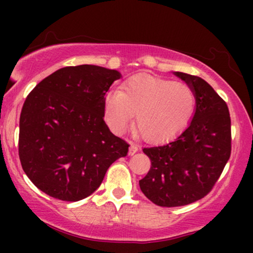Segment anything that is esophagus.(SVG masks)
<instances>
[{"instance_id": "34e87169", "label": "esophagus", "mask_w": 253, "mask_h": 253, "mask_svg": "<svg viewBox=\"0 0 253 253\" xmlns=\"http://www.w3.org/2000/svg\"><path fill=\"white\" fill-rule=\"evenodd\" d=\"M136 152H138V146H136L135 144H130L129 145V149H128V155L129 156H133Z\"/></svg>"}]
</instances>
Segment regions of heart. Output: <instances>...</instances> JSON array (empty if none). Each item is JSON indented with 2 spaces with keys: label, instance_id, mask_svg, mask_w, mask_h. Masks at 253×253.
<instances>
[{
  "label": "heart",
  "instance_id": "heart-1",
  "mask_svg": "<svg viewBox=\"0 0 253 253\" xmlns=\"http://www.w3.org/2000/svg\"><path fill=\"white\" fill-rule=\"evenodd\" d=\"M196 107V95L188 84L141 75L126 81L120 90H109L103 97L106 124L115 134H123L132 123L146 141H163L179 132Z\"/></svg>",
  "mask_w": 253,
  "mask_h": 253
}]
</instances>
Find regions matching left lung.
<instances>
[{"label": "left lung", "instance_id": "8db88e82", "mask_svg": "<svg viewBox=\"0 0 253 253\" xmlns=\"http://www.w3.org/2000/svg\"><path fill=\"white\" fill-rule=\"evenodd\" d=\"M194 90L193 120L181 134L146 147L151 169L139 181L144 195L162 207H178L211 190L231 156V118L227 104L201 77L173 72Z\"/></svg>", "mask_w": 253, "mask_h": 253}]
</instances>
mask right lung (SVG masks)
<instances>
[{
  "label": "right lung",
  "mask_w": 253,
  "mask_h": 253,
  "mask_svg": "<svg viewBox=\"0 0 253 253\" xmlns=\"http://www.w3.org/2000/svg\"><path fill=\"white\" fill-rule=\"evenodd\" d=\"M121 74L66 66L37 84L20 115L19 157L32 183L63 201H80L102 183L129 145L103 120V97Z\"/></svg>",
  "instance_id": "1"
}]
</instances>
